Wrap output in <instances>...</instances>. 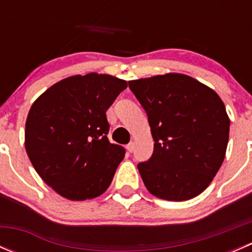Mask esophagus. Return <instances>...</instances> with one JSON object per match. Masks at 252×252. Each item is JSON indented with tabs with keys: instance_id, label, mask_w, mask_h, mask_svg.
Instances as JSON below:
<instances>
[{
	"instance_id": "34e87169",
	"label": "esophagus",
	"mask_w": 252,
	"mask_h": 252,
	"mask_svg": "<svg viewBox=\"0 0 252 252\" xmlns=\"http://www.w3.org/2000/svg\"><path fill=\"white\" fill-rule=\"evenodd\" d=\"M126 150H128V152H133L134 151V142L131 141V142H129L128 145H126Z\"/></svg>"
}]
</instances>
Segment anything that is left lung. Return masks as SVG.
Wrapping results in <instances>:
<instances>
[{"instance_id": "left-lung-1", "label": "left lung", "mask_w": 252, "mask_h": 252, "mask_svg": "<svg viewBox=\"0 0 252 252\" xmlns=\"http://www.w3.org/2000/svg\"><path fill=\"white\" fill-rule=\"evenodd\" d=\"M128 84L155 140L152 156L138 164L145 187L169 201L201 194L225 156L230 121L223 101L196 79L177 73Z\"/></svg>"}]
</instances>
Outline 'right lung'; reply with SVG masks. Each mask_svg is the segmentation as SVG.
I'll list each match as a JSON object with an SVG mask.
<instances>
[{"label": "right lung", "instance_id": "obj_1", "mask_svg": "<svg viewBox=\"0 0 252 252\" xmlns=\"http://www.w3.org/2000/svg\"><path fill=\"white\" fill-rule=\"evenodd\" d=\"M126 81L90 73L58 81L30 108L25 149L48 187L73 201L107 190L126 155L108 140L106 112Z\"/></svg>", "mask_w": 252, "mask_h": 252}]
</instances>
